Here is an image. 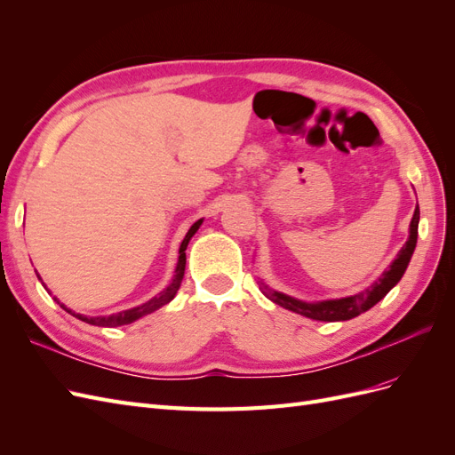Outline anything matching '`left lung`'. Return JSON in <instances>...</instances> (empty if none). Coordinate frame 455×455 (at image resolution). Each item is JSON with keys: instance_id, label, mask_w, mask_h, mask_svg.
<instances>
[{"instance_id": "obj_1", "label": "left lung", "mask_w": 455, "mask_h": 455, "mask_svg": "<svg viewBox=\"0 0 455 455\" xmlns=\"http://www.w3.org/2000/svg\"><path fill=\"white\" fill-rule=\"evenodd\" d=\"M418 224H419V206H416L414 216H411L408 241L404 243L403 249L398 251L396 258L391 261V266L359 294L336 298V299L306 301V299H298L294 296H288L279 291H273V288H269L266 283L259 281L261 292H264V296L267 299H271L273 304H277L288 311H294L298 315H304V316H307V319H313V321L336 323V321L355 319V316H359L361 313L368 311L370 307H374L378 301L387 296L391 288L403 279V275L411 259V254H414V251H416Z\"/></svg>"}]
</instances>
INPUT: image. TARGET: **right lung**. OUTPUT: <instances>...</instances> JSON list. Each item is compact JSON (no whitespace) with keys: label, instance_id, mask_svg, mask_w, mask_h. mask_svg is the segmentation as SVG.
<instances>
[{"label":"right lung","instance_id":"1","mask_svg":"<svg viewBox=\"0 0 455 455\" xmlns=\"http://www.w3.org/2000/svg\"><path fill=\"white\" fill-rule=\"evenodd\" d=\"M201 224H203V218H201V220H197V222L188 229L186 237H184V241H182V244H180V251H178V254H180V256H178V264H176L174 277H172L171 284H169L167 288H164V291H161L157 296H154L151 299H148L146 304H140V306L131 307V309H125V311H119V313H112V315L89 316V315H81V313H76V311H72V309H68L64 304H60V301H59L57 298H54V299H57V304H60V307H62L64 311H68L70 315H74L76 319L84 321V323H87V324H94V326H121V324H131V323H134V321H139L140 316L149 315V313L157 311L159 307L167 306L169 301L176 296L178 288H180V283H182V279H184V269H186V249H188V243L191 241V237L196 235L197 229L201 228ZM37 277H39V275H37ZM39 281H41V277H39ZM44 286H45V284H44ZM45 288H47V286H45Z\"/></svg>","mask_w":455,"mask_h":455}]
</instances>
